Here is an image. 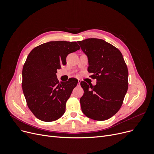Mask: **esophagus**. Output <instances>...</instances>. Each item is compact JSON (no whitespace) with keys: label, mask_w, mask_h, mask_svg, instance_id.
<instances>
[{"label":"esophagus","mask_w":154,"mask_h":154,"mask_svg":"<svg viewBox=\"0 0 154 154\" xmlns=\"http://www.w3.org/2000/svg\"><path fill=\"white\" fill-rule=\"evenodd\" d=\"M80 82H81V80H78V84L79 85H80Z\"/></svg>","instance_id":"1"}]
</instances>
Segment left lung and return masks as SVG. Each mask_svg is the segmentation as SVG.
<instances>
[{
  "label": "left lung",
  "instance_id": "obj_1",
  "mask_svg": "<svg viewBox=\"0 0 154 154\" xmlns=\"http://www.w3.org/2000/svg\"><path fill=\"white\" fill-rule=\"evenodd\" d=\"M78 43L88 57V72L97 79L94 86L80 82L82 111L93 120H107L119 110L127 92V65L118 48L102 39L87 38Z\"/></svg>",
  "mask_w": 154,
  "mask_h": 154
}]
</instances>
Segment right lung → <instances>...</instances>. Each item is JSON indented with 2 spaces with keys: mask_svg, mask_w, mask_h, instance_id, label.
Masks as SVG:
<instances>
[{
  "mask_svg": "<svg viewBox=\"0 0 154 154\" xmlns=\"http://www.w3.org/2000/svg\"><path fill=\"white\" fill-rule=\"evenodd\" d=\"M79 49L76 42L51 41L35 47L27 56L22 69V90L28 107L39 120L52 122L65 113L78 80L70 78L60 83L57 70L66 65L68 54Z\"/></svg>",
  "mask_w": 154,
  "mask_h": 154,
  "instance_id": "obj_1",
  "label": "right lung"
}]
</instances>
